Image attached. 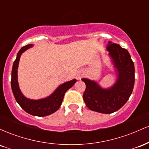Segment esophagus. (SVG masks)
Masks as SVG:
<instances>
[{
	"instance_id": "1",
	"label": "esophagus",
	"mask_w": 149,
	"mask_h": 149,
	"mask_svg": "<svg viewBox=\"0 0 149 149\" xmlns=\"http://www.w3.org/2000/svg\"><path fill=\"white\" fill-rule=\"evenodd\" d=\"M83 73H81V72H79V73H77V75H76V78L78 80H80V78H82V76H83Z\"/></svg>"
}]
</instances>
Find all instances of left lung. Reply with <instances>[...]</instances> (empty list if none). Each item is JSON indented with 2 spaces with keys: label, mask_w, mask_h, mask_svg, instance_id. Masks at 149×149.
<instances>
[{
  "label": "left lung",
  "mask_w": 149,
  "mask_h": 149,
  "mask_svg": "<svg viewBox=\"0 0 149 149\" xmlns=\"http://www.w3.org/2000/svg\"><path fill=\"white\" fill-rule=\"evenodd\" d=\"M111 43L107 47L116 75L110 88H104L95 80L82 78L86 85L83 100L89 109L109 114L119 110L129 100L134 85V65L130 54L118 44Z\"/></svg>",
  "instance_id": "8db88e82"
}]
</instances>
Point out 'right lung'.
<instances>
[{"mask_svg": "<svg viewBox=\"0 0 149 149\" xmlns=\"http://www.w3.org/2000/svg\"><path fill=\"white\" fill-rule=\"evenodd\" d=\"M33 46V45L32 44H29L24 47H22L17 54V58L13 63V69H12L11 87L17 102L26 112L32 116L43 117V116L50 115L59 109L62 103L65 92L76 83V79L65 82L63 84L59 85L49 96L45 98L40 99V100H31L26 97L22 94L19 86L17 75L18 66L22 53Z\"/></svg>", "mask_w": 149, "mask_h": 149, "instance_id": "add662e5", "label": "right lung"}]
</instances>
